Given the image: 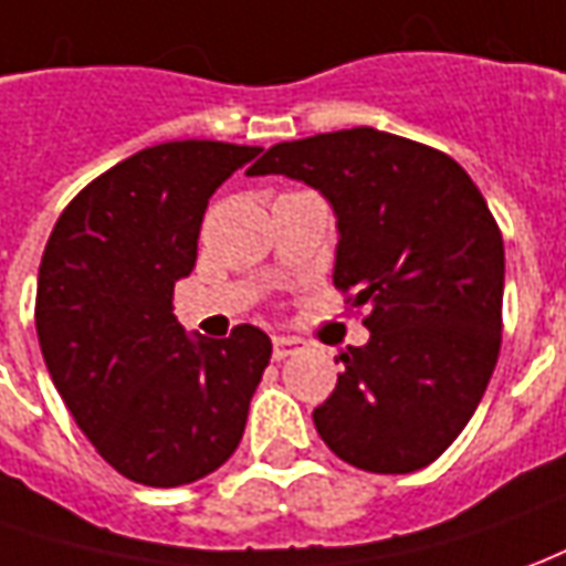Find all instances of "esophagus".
<instances>
[{"label": "esophagus", "instance_id": "obj_1", "mask_svg": "<svg viewBox=\"0 0 566 566\" xmlns=\"http://www.w3.org/2000/svg\"><path fill=\"white\" fill-rule=\"evenodd\" d=\"M305 348L298 338H290V335H274V357L276 360H286L292 354H298V350Z\"/></svg>", "mask_w": 566, "mask_h": 566}]
</instances>
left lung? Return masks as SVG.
I'll list each match as a JSON object with an SVG mask.
<instances>
[{"mask_svg":"<svg viewBox=\"0 0 566 566\" xmlns=\"http://www.w3.org/2000/svg\"><path fill=\"white\" fill-rule=\"evenodd\" d=\"M249 175L321 190L338 218L335 290L369 307V342L338 360L314 409L323 443L354 469L409 474L469 424L502 345L505 249L453 157L379 128L274 144Z\"/></svg>","mask_w":566,"mask_h":566,"instance_id":"obj_1","label":"left lung"}]
</instances>
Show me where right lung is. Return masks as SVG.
<instances>
[{"mask_svg": "<svg viewBox=\"0 0 566 566\" xmlns=\"http://www.w3.org/2000/svg\"><path fill=\"white\" fill-rule=\"evenodd\" d=\"M261 147L169 142L97 175L42 252L36 335L57 395L101 459L144 486L193 484L243 438L271 364L259 326L187 338L171 314L209 197Z\"/></svg>", "mask_w": 566, "mask_h": 566, "instance_id": "right-lung-1", "label": "right lung"}]
</instances>
